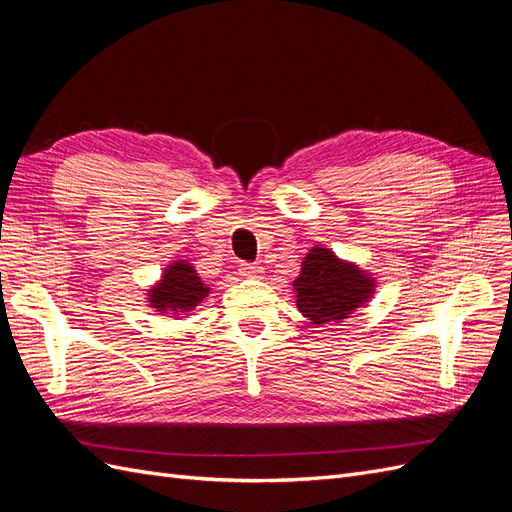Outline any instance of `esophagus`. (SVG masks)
Masks as SVG:
<instances>
[{"label": "esophagus", "instance_id": "34e87169", "mask_svg": "<svg viewBox=\"0 0 512 512\" xmlns=\"http://www.w3.org/2000/svg\"><path fill=\"white\" fill-rule=\"evenodd\" d=\"M239 271H241V275H245V277H260L262 273H265V269H262V267L258 265V262H241Z\"/></svg>", "mask_w": 512, "mask_h": 512}]
</instances>
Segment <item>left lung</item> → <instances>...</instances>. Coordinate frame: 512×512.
<instances>
[{"label":"left lung","instance_id":"8db88e82","mask_svg":"<svg viewBox=\"0 0 512 512\" xmlns=\"http://www.w3.org/2000/svg\"><path fill=\"white\" fill-rule=\"evenodd\" d=\"M301 267L303 271L294 282L297 307L314 324L346 318L352 309L369 299L374 288L365 273L322 247H314Z\"/></svg>","mask_w":512,"mask_h":512}]
</instances>
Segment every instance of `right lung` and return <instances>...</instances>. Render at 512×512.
Here are the masks:
<instances>
[{"mask_svg": "<svg viewBox=\"0 0 512 512\" xmlns=\"http://www.w3.org/2000/svg\"><path fill=\"white\" fill-rule=\"evenodd\" d=\"M209 294V288L200 282L198 273L188 262H175L168 267L162 275V282L151 290L149 299L151 305L158 307L160 312L164 309H173V312H190Z\"/></svg>", "mask_w": 512, "mask_h": 512, "instance_id": "add662e5", "label": "right lung"}]
</instances>
